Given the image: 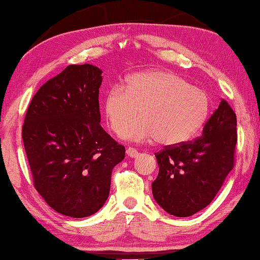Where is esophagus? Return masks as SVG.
<instances>
[{
  "mask_svg": "<svg viewBox=\"0 0 260 260\" xmlns=\"http://www.w3.org/2000/svg\"><path fill=\"white\" fill-rule=\"evenodd\" d=\"M126 153H127V155H128L129 157H132V158H135V157L139 156V151L136 150V149L133 148V147H128V148H127Z\"/></svg>",
  "mask_w": 260,
  "mask_h": 260,
  "instance_id": "1",
  "label": "esophagus"
}]
</instances>
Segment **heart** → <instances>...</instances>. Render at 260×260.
I'll list each match as a JSON object with an SVG mask.
<instances>
[{"instance_id":"b5f03b06","label":"heart","mask_w":260,"mask_h":260,"mask_svg":"<svg viewBox=\"0 0 260 260\" xmlns=\"http://www.w3.org/2000/svg\"><path fill=\"white\" fill-rule=\"evenodd\" d=\"M210 108L203 89L160 70L132 74L124 86L110 88L103 101L105 118L114 133L125 128L122 138L156 139L167 147L179 146L195 136L208 120ZM139 108L141 116L127 125Z\"/></svg>"}]
</instances>
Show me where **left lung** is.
<instances>
[{
	"mask_svg": "<svg viewBox=\"0 0 260 260\" xmlns=\"http://www.w3.org/2000/svg\"><path fill=\"white\" fill-rule=\"evenodd\" d=\"M236 142V114L221 100L200 138L155 153L159 172L151 188L157 203L175 217L206 208L234 167Z\"/></svg>",
	"mask_w": 260,
	"mask_h": 260,
	"instance_id": "left-lung-1",
	"label": "left lung"
}]
</instances>
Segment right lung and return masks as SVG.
<instances>
[{
	"label": "right lung",
	"mask_w": 260,
	"mask_h": 260,
	"mask_svg": "<svg viewBox=\"0 0 260 260\" xmlns=\"http://www.w3.org/2000/svg\"><path fill=\"white\" fill-rule=\"evenodd\" d=\"M102 70L69 65L40 87L23 131L34 187L47 204L72 218L94 214L108 200L113 167L125 158L101 122Z\"/></svg>",
	"instance_id": "right-lung-1"
}]
</instances>
